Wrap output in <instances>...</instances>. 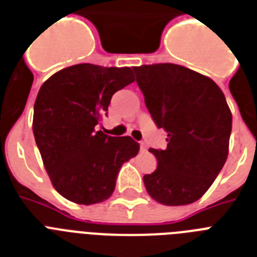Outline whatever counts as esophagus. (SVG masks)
<instances>
[{
  "label": "esophagus",
  "mask_w": 257,
  "mask_h": 257,
  "mask_svg": "<svg viewBox=\"0 0 257 257\" xmlns=\"http://www.w3.org/2000/svg\"><path fill=\"white\" fill-rule=\"evenodd\" d=\"M140 150H141V152H147L148 147L144 143H141V144H140Z\"/></svg>",
  "instance_id": "34e87169"
}]
</instances>
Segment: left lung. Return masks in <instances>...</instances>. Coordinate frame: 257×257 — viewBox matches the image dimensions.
Here are the masks:
<instances>
[{
    "instance_id": "obj_1",
    "label": "left lung",
    "mask_w": 257,
    "mask_h": 257,
    "mask_svg": "<svg viewBox=\"0 0 257 257\" xmlns=\"http://www.w3.org/2000/svg\"><path fill=\"white\" fill-rule=\"evenodd\" d=\"M150 116L168 133L152 149L157 169L144 176L150 197L165 206L198 201L228 156L232 114L222 89L207 76L173 63L133 67Z\"/></svg>"
}]
</instances>
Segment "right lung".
I'll list each match as a JSON object with an SVG mask.
<instances>
[{
  "instance_id": "obj_1",
  "label": "right lung",
  "mask_w": 257,
  "mask_h": 257,
  "mask_svg": "<svg viewBox=\"0 0 257 257\" xmlns=\"http://www.w3.org/2000/svg\"><path fill=\"white\" fill-rule=\"evenodd\" d=\"M133 81L132 68L81 63L42 84L33 132L53 186L68 201L93 204L108 199L122 164L139 153L132 137H110L95 129L113 93Z\"/></svg>"
}]
</instances>
